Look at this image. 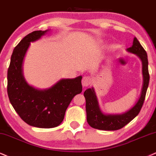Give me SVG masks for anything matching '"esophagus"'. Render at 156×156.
<instances>
[{
    "label": "esophagus",
    "mask_w": 156,
    "mask_h": 156,
    "mask_svg": "<svg viewBox=\"0 0 156 156\" xmlns=\"http://www.w3.org/2000/svg\"><path fill=\"white\" fill-rule=\"evenodd\" d=\"M92 82H93V78L90 76H84L83 78H82V84L84 87H87L91 84Z\"/></svg>",
    "instance_id": "esophagus-1"
}]
</instances>
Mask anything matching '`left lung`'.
I'll return each instance as SVG.
<instances>
[{"mask_svg": "<svg viewBox=\"0 0 156 156\" xmlns=\"http://www.w3.org/2000/svg\"><path fill=\"white\" fill-rule=\"evenodd\" d=\"M127 51L138 55L143 63V85L140 99L134 107L123 114L105 115L100 110L93 88L86 90L84 93V96L86 100L87 121L91 127L106 131L120 129L135 118L143 107L150 80L147 55L145 50L136 37L134 38L133 45L127 48Z\"/></svg>", "mask_w": 156, "mask_h": 156, "instance_id": "1", "label": "left lung"}]
</instances>
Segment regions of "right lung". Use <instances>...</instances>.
I'll use <instances>...</instances> for the list:
<instances>
[{
    "label": "right lung",
    "mask_w": 156,
    "mask_h": 156,
    "mask_svg": "<svg viewBox=\"0 0 156 156\" xmlns=\"http://www.w3.org/2000/svg\"><path fill=\"white\" fill-rule=\"evenodd\" d=\"M47 32L34 31L19 42L13 49L7 74V93L13 108L24 122L39 128L58 126L73 98L82 91L81 76L61 80L45 90L35 89L24 80L22 62L30 42L40 39Z\"/></svg>",
    "instance_id": "add662e5"
}]
</instances>
